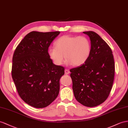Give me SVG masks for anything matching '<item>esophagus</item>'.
<instances>
[{
    "label": "esophagus",
    "mask_w": 128,
    "mask_h": 128,
    "mask_svg": "<svg viewBox=\"0 0 128 128\" xmlns=\"http://www.w3.org/2000/svg\"><path fill=\"white\" fill-rule=\"evenodd\" d=\"M70 71L68 70V69H65V74H70Z\"/></svg>",
    "instance_id": "esophagus-1"
}]
</instances>
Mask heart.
<instances>
[{"label":"heart","mask_w":128,"mask_h":128,"mask_svg":"<svg viewBox=\"0 0 128 128\" xmlns=\"http://www.w3.org/2000/svg\"><path fill=\"white\" fill-rule=\"evenodd\" d=\"M56 47L48 50L49 57L57 65H62L67 59L66 64L80 66L87 61L91 53V43L85 36H63L55 42Z\"/></svg>","instance_id":"obj_1"}]
</instances>
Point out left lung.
<instances>
[{
  "label": "left lung",
  "instance_id": "left-lung-1",
  "mask_svg": "<svg viewBox=\"0 0 128 128\" xmlns=\"http://www.w3.org/2000/svg\"><path fill=\"white\" fill-rule=\"evenodd\" d=\"M91 41V53L80 66L70 69L76 100L83 106L100 105L109 96L114 76V62L109 46L96 32H83Z\"/></svg>",
  "mask_w": 128,
  "mask_h": 128
}]
</instances>
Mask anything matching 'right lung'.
<instances>
[{
  "label": "right lung",
  "mask_w": 128,
  "mask_h": 128,
  "mask_svg": "<svg viewBox=\"0 0 128 128\" xmlns=\"http://www.w3.org/2000/svg\"><path fill=\"white\" fill-rule=\"evenodd\" d=\"M60 31H32L14 51L12 77L19 96L36 108L49 106L60 92V80L64 68L53 63L48 54L52 42Z\"/></svg>",
  "instance_id": "add662e5"
}]
</instances>
